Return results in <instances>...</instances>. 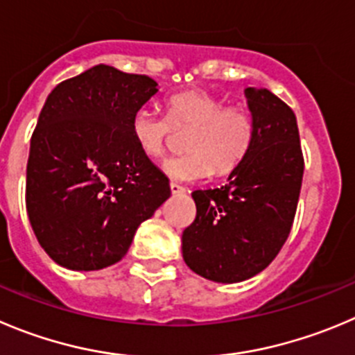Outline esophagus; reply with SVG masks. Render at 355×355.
Wrapping results in <instances>:
<instances>
[{
    "label": "esophagus",
    "mask_w": 355,
    "mask_h": 355,
    "mask_svg": "<svg viewBox=\"0 0 355 355\" xmlns=\"http://www.w3.org/2000/svg\"><path fill=\"white\" fill-rule=\"evenodd\" d=\"M171 191H172V195H181V193H184V191H187V188L180 187L178 183H171Z\"/></svg>",
    "instance_id": "34e87169"
}]
</instances>
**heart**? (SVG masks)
<instances>
[{
	"mask_svg": "<svg viewBox=\"0 0 355 355\" xmlns=\"http://www.w3.org/2000/svg\"><path fill=\"white\" fill-rule=\"evenodd\" d=\"M167 116L150 110H137L130 118V136L137 150L148 158L164 157L171 144L172 127L190 129L187 155L165 162V172L174 180L195 181L228 172L245 157L254 136V123L241 104H225L205 90H184L165 103Z\"/></svg>",
	"mask_w": 355,
	"mask_h": 355,
	"instance_id": "obj_1",
	"label": "heart"
}]
</instances>
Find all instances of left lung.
<instances>
[{
  "mask_svg": "<svg viewBox=\"0 0 355 355\" xmlns=\"http://www.w3.org/2000/svg\"><path fill=\"white\" fill-rule=\"evenodd\" d=\"M254 123L248 153L221 188L191 193L197 216L183 232L184 263L204 279L234 284L273 261L288 241L303 180L291 107L275 94L245 89Z\"/></svg>",
  "mask_w": 355,
  "mask_h": 355,
  "instance_id": "1",
  "label": "left lung"
}]
</instances>
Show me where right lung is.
I'll use <instances>...</instances> for the list:
<instances>
[{
	"instance_id": "right-lung-1",
	"label": "right lung",
	"mask_w": 355,
	"mask_h": 355,
	"mask_svg": "<svg viewBox=\"0 0 355 355\" xmlns=\"http://www.w3.org/2000/svg\"><path fill=\"white\" fill-rule=\"evenodd\" d=\"M157 85L99 64L46 97L31 137L26 207L57 265L85 272L114 265L171 197L167 175L130 136V118Z\"/></svg>"
}]
</instances>
